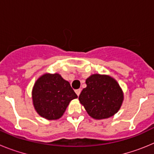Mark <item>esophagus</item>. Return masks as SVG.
I'll list each match as a JSON object with an SVG mask.
<instances>
[{
	"mask_svg": "<svg viewBox=\"0 0 154 154\" xmlns=\"http://www.w3.org/2000/svg\"><path fill=\"white\" fill-rule=\"evenodd\" d=\"M81 89H76V90H75V93L76 94H77V96H79V95H80V93H81Z\"/></svg>",
	"mask_w": 154,
	"mask_h": 154,
	"instance_id": "1",
	"label": "esophagus"
}]
</instances>
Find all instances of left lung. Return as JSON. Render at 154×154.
Listing matches in <instances>:
<instances>
[{
	"label": "left lung",
	"mask_w": 154,
	"mask_h": 154,
	"mask_svg": "<svg viewBox=\"0 0 154 154\" xmlns=\"http://www.w3.org/2000/svg\"><path fill=\"white\" fill-rule=\"evenodd\" d=\"M85 83L79 100L91 117L107 119L119 111L124 96L115 79L109 75L93 74L86 79Z\"/></svg>",
	"instance_id": "8db88e82"
}]
</instances>
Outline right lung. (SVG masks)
Masks as SVG:
<instances>
[{"label": "right lung", "instance_id": "right-lung-1", "mask_svg": "<svg viewBox=\"0 0 154 154\" xmlns=\"http://www.w3.org/2000/svg\"><path fill=\"white\" fill-rule=\"evenodd\" d=\"M31 97L34 108L40 116L57 120L63 116L69 103L78 96L60 74L45 73L34 84Z\"/></svg>", "mask_w": 154, "mask_h": 154}]
</instances>
